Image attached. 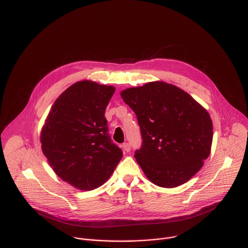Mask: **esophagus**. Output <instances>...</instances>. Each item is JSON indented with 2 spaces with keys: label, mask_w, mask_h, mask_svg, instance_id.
Masks as SVG:
<instances>
[{
  "label": "esophagus",
  "mask_w": 248,
  "mask_h": 248,
  "mask_svg": "<svg viewBox=\"0 0 248 248\" xmlns=\"http://www.w3.org/2000/svg\"><path fill=\"white\" fill-rule=\"evenodd\" d=\"M122 149L125 151V152H129L131 150V144L128 143V142H125L122 144Z\"/></svg>",
  "instance_id": "1"
}]
</instances>
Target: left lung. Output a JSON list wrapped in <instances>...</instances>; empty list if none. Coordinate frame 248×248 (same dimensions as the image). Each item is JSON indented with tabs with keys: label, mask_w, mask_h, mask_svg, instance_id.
Masks as SVG:
<instances>
[{
	"label": "left lung",
	"mask_w": 248,
	"mask_h": 248,
	"mask_svg": "<svg viewBox=\"0 0 248 248\" xmlns=\"http://www.w3.org/2000/svg\"><path fill=\"white\" fill-rule=\"evenodd\" d=\"M120 95L138 118L142 143L135 158L146 177L165 188L192 178L210 153L208 112L188 93L162 81L128 88Z\"/></svg>",
	"instance_id": "8db88e82"
}]
</instances>
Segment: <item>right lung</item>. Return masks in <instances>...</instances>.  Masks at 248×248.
Listing matches in <instances>:
<instances>
[{
	"mask_svg": "<svg viewBox=\"0 0 248 248\" xmlns=\"http://www.w3.org/2000/svg\"><path fill=\"white\" fill-rule=\"evenodd\" d=\"M114 91L90 80L76 82L57 98L42 129V150L49 165L79 190L103 185L123 156L105 117Z\"/></svg>",
	"mask_w": 248,
	"mask_h": 248,
	"instance_id": "1",
	"label": "right lung"
}]
</instances>
